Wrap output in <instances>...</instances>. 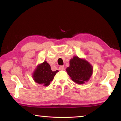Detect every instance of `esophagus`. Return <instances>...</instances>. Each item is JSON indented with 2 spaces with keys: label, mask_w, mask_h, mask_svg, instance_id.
Listing matches in <instances>:
<instances>
[{
  "label": "esophagus",
  "mask_w": 121,
  "mask_h": 121,
  "mask_svg": "<svg viewBox=\"0 0 121 121\" xmlns=\"http://www.w3.org/2000/svg\"><path fill=\"white\" fill-rule=\"evenodd\" d=\"M59 69L60 70H65V66H60V67H59Z\"/></svg>",
  "instance_id": "obj_1"
}]
</instances>
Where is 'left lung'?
<instances>
[{"label": "left lung", "instance_id": "obj_1", "mask_svg": "<svg viewBox=\"0 0 121 121\" xmlns=\"http://www.w3.org/2000/svg\"><path fill=\"white\" fill-rule=\"evenodd\" d=\"M66 71L72 80L78 84L85 83L91 78L92 73V67L84 59L74 56L70 61V66Z\"/></svg>", "mask_w": 121, "mask_h": 121}]
</instances>
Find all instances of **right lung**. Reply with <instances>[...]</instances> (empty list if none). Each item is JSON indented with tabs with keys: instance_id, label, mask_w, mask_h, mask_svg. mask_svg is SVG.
I'll list each match as a JSON object with an SVG mask.
<instances>
[{
	"instance_id": "add662e5",
	"label": "right lung",
	"mask_w": 121,
	"mask_h": 121,
	"mask_svg": "<svg viewBox=\"0 0 121 121\" xmlns=\"http://www.w3.org/2000/svg\"><path fill=\"white\" fill-rule=\"evenodd\" d=\"M57 72L58 70L52 71L51 70L50 65L46 61H44L37 66L33 77L36 83L47 86L50 84Z\"/></svg>"
}]
</instances>
